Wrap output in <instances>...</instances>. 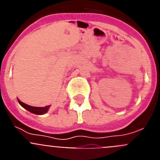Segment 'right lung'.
Here are the masks:
<instances>
[{"label":"right lung","mask_w":160,"mask_h":160,"mask_svg":"<svg viewBox=\"0 0 160 160\" xmlns=\"http://www.w3.org/2000/svg\"><path fill=\"white\" fill-rule=\"evenodd\" d=\"M18 102L25 109H26L27 111H30L31 113H33L35 114H43L45 113H46L48 111L49 108V106H46V107H32V106H29L25 103L22 102V101H20L18 99Z\"/></svg>","instance_id":"1"}]
</instances>
